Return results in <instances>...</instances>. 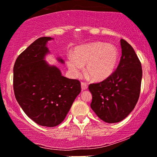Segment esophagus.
<instances>
[{
    "label": "esophagus",
    "instance_id": "1",
    "mask_svg": "<svg viewBox=\"0 0 157 157\" xmlns=\"http://www.w3.org/2000/svg\"><path fill=\"white\" fill-rule=\"evenodd\" d=\"M81 89L82 90H85L87 89V85L85 82H81Z\"/></svg>",
    "mask_w": 157,
    "mask_h": 157
}]
</instances>
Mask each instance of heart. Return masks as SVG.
I'll return each mask as SVG.
<instances>
[{"label":"heart","mask_w":157,"mask_h":157,"mask_svg":"<svg viewBox=\"0 0 157 157\" xmlns=\"http://www.w3.org/2000/svg\"><path fill=\"white\" fill-rule=\"evenodd\" d=\"M119 52L116 46L104 42L90 43L77 47L74 54H69L67 65L74 76H80L85 72L92 80L103 81L108 78L116 67Z\"/></svg>","instance_id":"1"}]
</instances>
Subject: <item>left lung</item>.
I'll return each mask as SVG.
<instances>
[{"label":"left lung","instance_id":"obj_1","mask_svg":"<svg viewBox=\"0 0 157 157\" xmlns=\"http://www.w3.org/2000/svg\"><path fill=\"white\" fill-rule=\"evenodd\" d=\"M121 46L122 56L116 70L103 82L88 87L93 95L92 110L108 124L120 122L131 113L141 90V62L126 41L121 39Z\"/></svg>","mask_w":157,"mask_h":157}]
</instances>
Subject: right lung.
<instances>
[{
	"mask_svg": "<svg viewBox=\"0 0 157 157\" xmlns=\"http://www.w3.org/2000/svg\"><path fill=\"white\" fill-rule=\"evenodd\" d=\"M54 38L41 37L17 57L13 67L16 99L29 118L42 126L61 124L81 91L80 82L64 77L55 65L45 60L47 47ZM59 63L64 61L57 57Z\"/></svg>",
	"mask_w": 157,
	"mask_h": 157,
	"instance_id": "1",
	"label": "right lung"
}]
</instances>
